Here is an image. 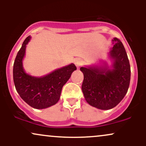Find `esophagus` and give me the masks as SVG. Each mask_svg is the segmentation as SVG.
<instances>
[{"label": "esophagus", "instance_id": "esophagus-1", "mask_svg": "<svg viewBox=\"0 0 146 146\" xmlns=\"http://www.w3.org/2000/svg\"><path fill=\"white\" fill-rule=\"evenodd\" d=\"M74 64H75V66H76V67L79 68L82 66V60L80 58H76L74 60Z\"/></svg>", "mask_w": 146, "mask_h": 146}]
</instances>
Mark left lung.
<instances>
[{
  "mask_svg": "<svg viewBox=\"0 0 146 146\" xmlns=\"http://www.w3.org/2000/svg\"><path fill=\"white\" fill-rule=\"evenodd\" d=\"M113 47L108 53L113 60L112 68L104 66L81 67L84 74L82 90L88 104L101 110L114 108L128 92L130 81V66L124 46L114 38Z\"/></svg>",
  "mask_w": 146,
  "mask_h": 146,
  "instance_id": "8db88e82",
  "label": "left lung"
}]
</instances>
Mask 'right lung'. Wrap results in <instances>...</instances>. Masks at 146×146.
<instances>
[{
	"mask_svg": "<svg viewBox=\"0 0 146 146\" xmlns=\"http://www.w3.org/2000/svg\"><path fill=\"white\" fill-rule=\"evenodd\" d=\"M31 37L23 42L18 52L13 68L14 85L21 98L27 104L36 109H43L56 104L59 101L62 87L73 71L77 69L74 64L55 70L43 77H33L25 73L23 60L26 45Z\"/></svg>",
	"mask_w": 146,
	"mask_h": 146,
	"instance_id": "obj_1",
	"label": "right lung"
}]
</instances>
